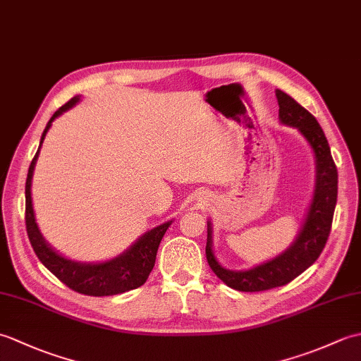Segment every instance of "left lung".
Instances as JSON below:
<instances>
[{
  "label": "left lung",
  "instance_id": "1",
  "mask_svg": "<svg viewBox=\"0 0 361 361\" xmlns=\"http://www.w3.org/2000/svg\"><path fill=\"white\" fill-rule=\"evenodd\" d=\"M279 104V121L282 124L296 127L315 153V192L305 217L304 225L296 240L271 260L243 271L226 270L219 264L212 251V228L208 221V242H206V259L228 287L239 291H262L286 286L298 278L315 262L324 250L334 220V211L338 194V172L331 155V147L318 121L293 97L281 90H276Z\"/></svg>",
  "mask_w": 361,
  "mask_h": 361
}]
</instances>
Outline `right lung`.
<instances>
[{
    "label": "right lung",
    "mask_w": 361,
    "mask_h": 361,
    "mask_svg": "<svg viewBox=\"0 0 361 361\" xmlns=\"http://www.w3.org/2000/svg\"><path fill=\"white\" fill-rule=\"evenodd\" d=\"M79 101H80V96H75L52 114V118L49 119L48 124H46V128L42 135L40 147L46 133H48L49 127L52 126V121L59 118L60 114H63L66 110L73 109V106ZM40 147H38L32 163L29 166V172L26 178V217H25L29 242L32 245V248L35 251L37 257L40 259V262L48 268L56 278L62 281L65 286H68L71 290L78 291V293H82V295L111 296V295L124 293V291L141 287L142 283L147 281L150 271L153 270L159 242L163 239L167 228L171 226L172 220H169L166 224L150 229V231L142 234L140 239H137L128 250L122 252V255L113 257L110 260H105V262L85 264V262H78V260L63 257L46 243L40 229L37 226L35 216H34L30 186H32L34 167L37 163L38 153H40Z\"/></svg>",
    "instance_id": "add662e5"
}]
</instances>
